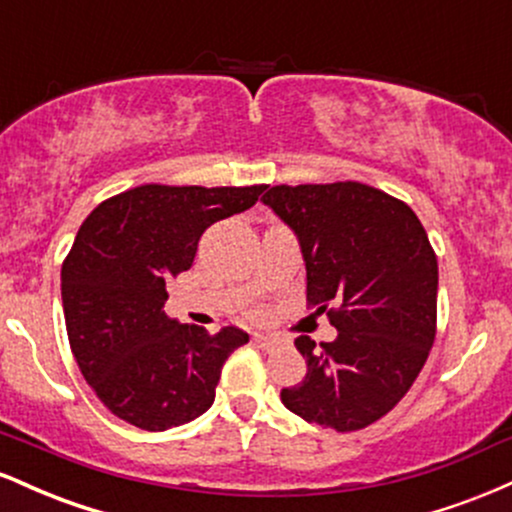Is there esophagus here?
Instances as JSON below:
<instances>
[{"label":"esophagus","mask_w":512,"mask_h":512,"mask_svg":"<svg viewBox=\"0 0 512 512\" xmlns=\"http://www.w3.org/2000/svg\"><path fill=\"white\" fill-rule=\"evenodd\" d=\"M252 342H255L264 351H274L281 346V339L272 337V334H255V339H252Z\"/></svg>","instance_id":"obj_1"}]
</instances>
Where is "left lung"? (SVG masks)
<instances>
[{
    "label": "left lung",
    "mask_w": 512,
    "mask_h": 512,
    "mask_svg": "<svg viewBox=\"0 0 512 512\" xmlns=\"http://www.w3.org/2000/svg\"><path fill=\"white\" fill-rule=\"evenodd\" d=\"M262 202L298 233L308 308L339 332L320 346L296 339L308 373L281 402L310 424L361 431L397 407L436 342V250L407 202L356 180L274 185Z\"/></svg>",
    "instance_id": "obj_1"
}]
</instances>
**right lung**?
Wrapping results in <instances>:
<instances>
[{
    "mask_svg": "<svg viewBox=\"0 0 512 512\" xmlns=\"http://www.w3.org/2000/svg\"><path fill=\"white\" fill-rule=\"evenodd\" d=\"M267 185L132 187L98 204L62 262V308L81 375L117 419L166 431L211 407L238 327L168 320L166 281L192 267L211 223L250 209Z\"/></svg>",
    "mask_w": 512,
    "mask_h": 512,
    "instance_id": "right-lung-1",
    "label": "right lung"
}]
</instances>
